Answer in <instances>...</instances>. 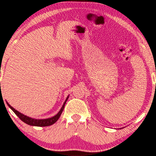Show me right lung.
<instances>
[{"label":"right lung","mask_w":156,"mask_h":156,"mask_svg":"<svg viewBox=\"0 0 156 156\" xmlns=\"http://www.w3.org/2000/svg\"><path fill=\"white\" fill-rule=\"evenodd\" d=\"M68 98H69V95L67 96V98H66L65 101H64V104H63V105H62V108H61L59 112L57 113L55 116H53V117H52L51 118H48V119H34V118H31V117H28V116L24 115V114H23L22 113L19 112L18 111L16 110V109L14 108L13 107L11 106V105L9 104L7 102H6V103H7V105H8V106L9 107V108L12 109L14 112H15V114H16V115H17V117H18L23 122H24L25 123H26V124H28L29 125H32V126L45 127V126H50V125H52L53 124H54L55 122L58 120V118L60 117L61 114H62V112H63V110L64 108V105H65V103L68 100Z\"/></svg>","instance_id":"right-lung-1"}]
</instances>
